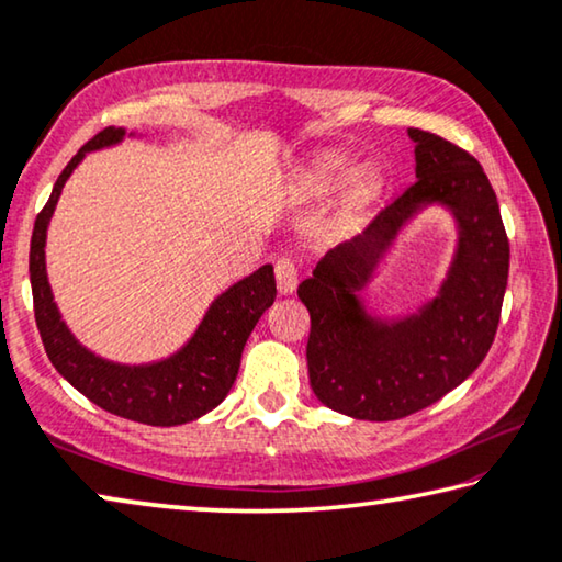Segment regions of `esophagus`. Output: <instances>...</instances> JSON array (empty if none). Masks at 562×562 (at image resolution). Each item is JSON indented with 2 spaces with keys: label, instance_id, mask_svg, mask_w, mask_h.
I'll return each mask as SVG.
<instances>
[{
  "label": "esophagus",
  "instance_id": "obj_1",
  "mask_svg": "<svg viewBox=\"0 0 562 562\" xmlns=\"http://www.w3.org/2000/svg\"><path fill=\"white\" fill-rule=\"evenodd\" d=\"M274 280H278V290L282 295H290V292H295L297 288V280H300V272L297 267L288 257H280L278 262H274Z\"/></svg>",
  "mask_w": 562,
  "mask_h": 562
}]
</instances>
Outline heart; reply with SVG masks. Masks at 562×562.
Masks as SVG:
<instances>
[{"mask_svg": "<svg viewBox=\"0 0 562 562\" xmlns=\"http://www.w3.org/2000/svg\"><path fill=\"white\" fill-rule=\"evenodd\" d=\"M347 172H350V159L340 153H327V155H319L315 162L310 165L305 182L313 192H329L345 182ZM375 187H378V180L370 169H360V172H355L350 177V182H347V192H345L347 204H350L352 210L362 207V204L375 194Z\"/></svg>", "mask_w": 562, "mask_h": 562, "instance_id": "obj_1", "label": "heart"}]
</instances>
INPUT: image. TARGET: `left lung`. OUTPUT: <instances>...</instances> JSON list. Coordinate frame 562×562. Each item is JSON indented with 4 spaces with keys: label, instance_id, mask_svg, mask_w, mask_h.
Masks as SVG:
<instances>
[{
    "label": "left lung",
    "instance_id": "8db88e82",
    "mask_svg": "<svg viewBox=\"0 0 562 562\" xmlns=\"http://www.w3.org/2000/svg\"><path fill=\"white\" fill-rule=\"evenodd\" d=\"M415 142L417 182L370 225L317 262L297 297L310 313L307 370L323 405L358 420H400L438 403L473 375L495 340L510 267L501 207L477 159L425 130ZM453 210L459 252L441 295L417 316L380 324L363 313V286L398 227L425 203Z\"/></svg>",
    "mask_w": 562,
    "mask_h": 562
}]
</instances>
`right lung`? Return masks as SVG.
Here are the masks:
<instances>
[{
  "label": "right lung",
  "instance_id": "obj_1",
  "mask_svg": "<svg viewBox=\"0 0 562 562\" xmlns=\"http://www.w3.org/2000/svg\"><path fill=\"white\" fill-rule=\"evenodd\" d=\"M122 135L124 130L114 127L97 132L61 169L47 204L34 220L30 245L34 319H37L47 358L59 375L72 382L85 397L106 413L127 417V420L172 427L198 420L227 397L237 378L247 337L265 310L274 302L278 288H274L272 265H262L260 270L239 280L212 302L192 340L169 360L127 368V364L106 362L87 352L61 323L55 300H52L47 272H44V239H47V225L61 187L79 159L89 149L114 145Z\"/></svg>",
  "mask_w": 562,
  "mask_h": 562
}]
</instances>
